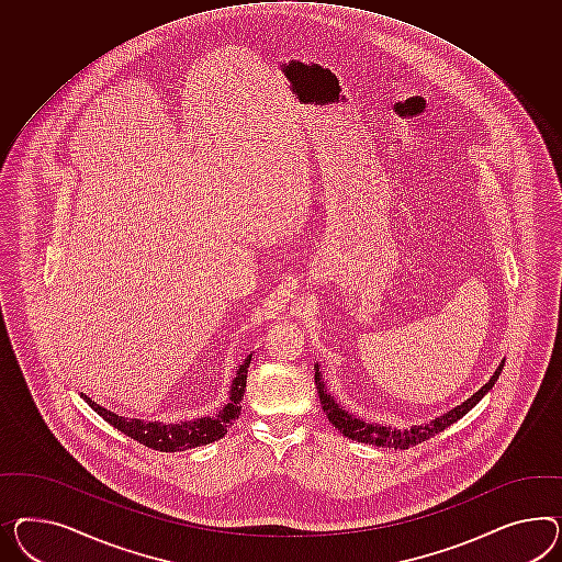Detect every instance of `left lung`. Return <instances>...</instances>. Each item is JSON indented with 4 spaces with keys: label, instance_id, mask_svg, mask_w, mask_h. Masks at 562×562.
Wrapping results in <instances>:
<instances>
[{
    "label": "left lung",
    "instance_id": "8db88e82",
    "mask_svg": "<svg viewBox=\"0 0 562 562\" xmlns=\"http://www.w3.org/2000/svg\"><path fill=\"white\" fill-rule=\"evenodd\" d=\"M503 364L495 370V374L486 382L485 386L474 393L471 398H467L462 405H458L452 411L443 413L441 417H436L434 422L425 425H413L409 429H393V427H384V425L364 424L358 417H351L348 411L339 407L334 401V396L327 395L325 384L321 382L319 366H315V384L319 391L321 405L327 415V419L351 440L364 441V443H372V446H382V448H395V450H409L413 446L422 443V441L434 438L436 434L443 431L448 425L456 424L460 417H464L469 411L483 398V396L493 389L495 380L499 379Z\"/></svg>",
    "mask_w": 562,
    "mask_h": 562
}]
</instances>
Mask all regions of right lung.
Listing matches in <instances>:
<instances>
[{"instance_id":"obj_1","label":"right lung","mask_w":562,"mask_h":562,"mask_svg":"<svg viewBox=\"0 0 562 562\" xmlns=\"http://www.w3.org/2000/svg\"><path fill=\"white\" fill-rule=\"evenodd\" d=\"M251 364V356L239 366L237 376L233 379L231 391H228V403L218 411L214 417H200L194 422H182V424H157V422H143V419H128L121 417L112 411L100 407L93 403L90 396L79 393L81 398L95 411L104 422L114 425L124 436L137 440L138 443L159 450V452H182L204 443H213L221 440L227 434L228 427L239 417L241 413V401L247 384V368Z\"/></svg>"}]
</instances>
